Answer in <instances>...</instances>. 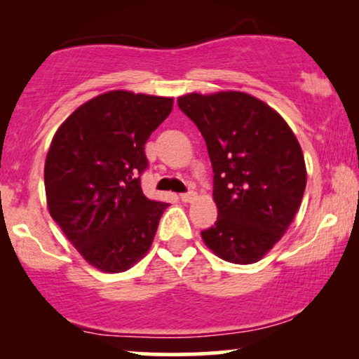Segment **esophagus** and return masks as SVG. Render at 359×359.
Masks as SVG:
<instances>
[{"mask_svg":"<svg viewBox=\"0 0 359 359\" xmlns=\"http://www.w3.org/2000/svg\"><path fill=\"white\" fill-rule=\"evenodd\" d=\"M196 198V193L194 191H188V193H181L180 194V199L183 201V203H191Z\"/></svg>","mask_w":359,"mask_h":359,"instance_id":"obj_1","label":"esophagus"}]
</instances>
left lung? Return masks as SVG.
Returning <instances> with one entry per match:
<instances>
[{"label":"left lung","instance_id":"obj_1","mask_svg":"<svg viewBox=\"0 0 359 359\" xmlns=\"http://www.w3.org/2000/svg\"><path fill=\"white\" fill-rule=\"evenodd\" d=\"M178 106L203 134L214 171L217 220L201 232L204 243L225 262L257 263L301 205V145L276 111L247 93H191Z\"/></svg>","mask_w":359,"mask_h":359}]
</instances>
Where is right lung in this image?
<instances>
[{"label":"right lung","instance_id":"obj_1","mask_svg":"<svg viewBox=\"0 0 359 359\" xmlns=\"http://www.w3.org/2000/svg\"><path fill=\"white\" fill-rule=\"evenodd\" d=\"M171 97L109 91L78 107L53 135L43 181L48 212L83 258L106 273L149 252L166 203L145 198V144Z\"/></svg>","mask_w":359,"mask_h":359}]
</instances>
